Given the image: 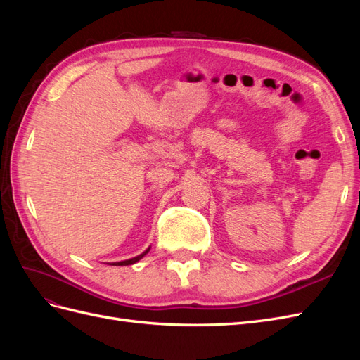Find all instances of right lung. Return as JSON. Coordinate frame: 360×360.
Masks as SVG:
<instances>
[{
  "label": "right lung",
  "mask_w": 360,
  "mask_h": 360,
  "mask_svg": "<svg viewBox=\"0 0 360 360\" xmlns=\"http://www.w3.org/2000/svg\"><path fill=\"white\" fill-rule=\"evenodd\" d=\"M150 250V248L146 250L144 254H141V255H138V257H135V258H130V259H126V261H120V263H112L111 266H130V264H134V263H136V261H139L141 258H143L147 252Z\"/></svg>",
  "instance_id": "add662e5"
}]
</instances>
